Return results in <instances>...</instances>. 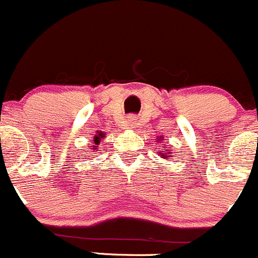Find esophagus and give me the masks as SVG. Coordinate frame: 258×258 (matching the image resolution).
I'll use <instances>...</instances> for the list:
<instances>
[{"label": "esophagus", "mask_w": 258, "mask_h": 258, "mask_svg": "<svg viewBox=\"0 0 258 258\" xmlns=\"http://www.w3.org/2000/svg\"><path fill=\"white\" fill-rule=\"evenodd\" d=\"M135 120H137V116H135V115H129L128 119H126V124L132 125V124L135 123Z\"/></svg>", "instance_id": "obj_1"}]
</instances>
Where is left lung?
Returning a JSON list of instances; mask_svg holds the SVG:
<instances>
[{
	"label": "left lung",
	"instance_id": "1",
	"mask_svg": "<svg viewBox=\"0 0 258 258\" xmlns=\"http://www.w3.org/2000/svg\"><path fill=\"white\" fill-rule=\"evenodd\" d=\"M159 142H160V140H159ZM169 153H170V150L168 149V145H164V147L162 148V152H159V154L162 155V158H168V159H169L170 157H169V155H168V154H169Z\"/></svg>",
	"mask_w": 258,
	"mask_h": 258
}]
</instances>
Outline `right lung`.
<instances>
[{"mask_svg":"<svg viewBox=\"0 0 258 258\" xmlns=\"http://www.w3.org/2000/svg\"><path fill=\"white\" fill-rule=\"evenodd\" d=\"M103 135H104L103 133L99 135H95V138H94V143H93L94 145H91V147H93V150H98V147H99V144H100V140H101V138H103Z\"/></svg>","mask_w":258,"mask_h":258,"instance_id":"obj_1","label":"right lung"}]
</instances>
